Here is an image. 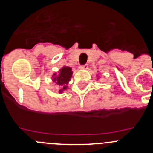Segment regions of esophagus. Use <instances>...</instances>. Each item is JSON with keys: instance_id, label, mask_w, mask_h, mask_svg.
<instances>
[{"instance_id": "esophagus-1", "label": "esophagus", "mask_w": 153, "mask_h": 153, "mask_svg": "<svg viewBox=\"0 0 153 153\" xmlns=\"http://www.w3.org/2000/svg\"><path fill=\"white\" fill-rule=\"evenodd\" d=\"M87 68H88V65L87 64L83 65V66H80V67H79V69H80V70H86Z\"/></svg>"}]
</instances>
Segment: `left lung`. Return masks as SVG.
Returning a JSON list of instances; mask_svg holds the SVG:
<instances>
[{
  "label": "left lung",
  "instance_id": "1",
  "mask_svg": "<svg viewBox=\"0 0 153 153\" xmlns=\"http://www.w3.org/2000/svg\"><path fill=\"white\" fill-rule=\"evenodd\" d=\"M97 76H98V75H97ZM99 79V76H98V78H97V79Z\"/></svg>",
  "mask_w": 153,
  "mask_h": 153
}]
</instances>
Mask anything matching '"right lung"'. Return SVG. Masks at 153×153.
<instances>
[{
	"instance_id": "obj_1",
	"label": "right lung",
	"mask_w": 153,
	"mask_h": 153,
	"mask_svg": "<svg viewBox=\"0 0 153 153\" xmlns=\"http://www.w3.org/2000/svg\"><path fill=\"white\" fill-rule=\"evenodd\" d=\"M73 75L72 68L63 66L57 73L53 74L52 81L59 87V93H63L67 90V85Z\"/></svg>"
}]
</instances>
